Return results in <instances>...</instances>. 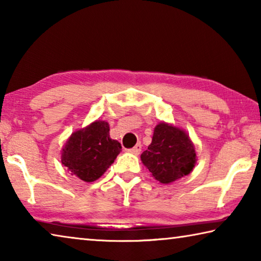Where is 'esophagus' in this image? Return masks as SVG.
Masks as SVG:
<instances>
[{"label": "esophagus", "instance_id": "34e87169", "mask_svg": "<svg viewBox=\"0 0 261 261\" xmlns=\"http://www.w3.org/2000/svg\"><path fill=\"white\" fill-rule=\"evenodd\" d=\"M140 151H141V145L140 144H137L134 148L127 149V152L135 154V155H138V154L140 153Z\"/></svg>", "mask_w": 261, "mask_h": 261}]
</instances>
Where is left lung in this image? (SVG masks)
Here are the masks:
<instances>
[{"label":"left lung","mask_w":261,"mask_h":261,"mask_svg":"<svg viewBox=\"0 0 261 261\" xmlns=\"http://www.w3.org/2000/svg\"><path fill=\"white\" fill-rule=\"evenodd\" d=\"M140 159L154 178L162 184H170L191 173L197 162V152L183 129L161 122L154 127L152 143Z\"/></svg>","instance_id":"8db88e82"}]
</instances>
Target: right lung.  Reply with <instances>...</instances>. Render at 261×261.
I'll return each mask as SVG.
<instances>
[{
  "mask_svg": "<svg viewBox=\"0 0 261 261\" xmlns=\"http://www.w3.org/2000/svg\"><path fill=\"white\" fill-rule=\"evenodd\" d=\"M108 122L96 120L72 132L62 148V165L84 182L100 178L122 151L121 144L110 138Z\"/></svg>",
  "mask_w": 261,
  "mask_h": 261,
  "instance_id": "obj_1",
  "label": "right lung"
}]
</instances>
